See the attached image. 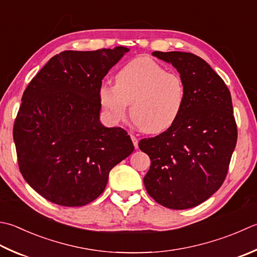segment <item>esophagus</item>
<instances>
[{"mask_svg": "<svg viewBox=\"0 0 257 257\" xmlns=\"http://www.w3.org/2000/svg\"><path fill=\"white\" fill-rule=\"evenodd\" d=\"M130 138H132V140H133L135 148L137 149L138 148V139H137V137H136V136H134V135H130Z\"/></svg>", "mask_w": 257, "mask_h": 257, "instance_id": "1", "label": "esophagus"}]
</instances>
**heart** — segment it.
Instances as JSON below:
<instances>
[{
	"instance_id": "b5f03b06",
	"label": "heart",
	"mask_w": 257,
	"mask_h": 257,
	"mask_svg": "<svg viewBox=\"0 0 257 257\" xmlns=\"http://www.w3.org/2000/svg\"><path fill=\"white\" fill-rule=\"evenodd\" d=\"M99 101L113 123L129 114L139 130L159 134L172 127L182 113L186 87L182 77L149 58L130 61L117 72L114 85L102 84Z\"/></svg>"
}]
</instances>
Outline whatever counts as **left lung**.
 I'll use <instances>...</instances> for the list:
<instances>
[{
  "mask_svg": "<svg viewBox=\"0 0 257 257\" xmlns=\"http://www.w3.org/2000/svg\"><path fill=\"white\" fill-rule=\"evenodd\" d=\"M177 69L186 87L182 113L166 132L139 142L150 158V197L170 209L202 204L224 183L237 142L230 92L210 65L189 52H153Z\"/></svg>",
  "mask_w": 257,
  "mask_h": 257,
  "instance_id": "obj_1",
  "label": "left lung"
}]
</instances>
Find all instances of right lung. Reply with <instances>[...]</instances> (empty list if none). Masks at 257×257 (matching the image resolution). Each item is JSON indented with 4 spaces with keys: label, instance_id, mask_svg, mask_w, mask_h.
Masks as SVG:
<instances>
[{
    "label": "right lung",
    "instance_id": "add662e5",
    "mask_svg": "<svg viewBox=\"0 0 257 257\" xmlns=\"http://www.w3.org/2000/svg\"><path fill=\"white\" fill-rule=\"evenodd\" d=\"M129 49L63 51L49 60L22 95L13 127L19 168L49 202L91 203L109 173L134 152L125 130L100 122L99 89Z\"/></svg>",
    "mask_w": 257,
    "mask_h": 257
}]
</instances>
